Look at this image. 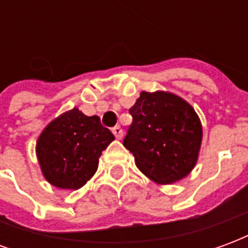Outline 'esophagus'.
Segmentation results:
<instances>
[{"label": "esophagus", "instance_id": "obj_1", "mask_svg": "<svg viewBox=\"0 0 248 248\" xmlns=\"http://www.w3.org/2000/svg\"><path fill=\"white\" fill-rule=\"evenodd\" d=\"M113 134L115 135L117 140H121L122 135H124V130L121 129V126H115V127H113Z\"/></svg>", "mask_w": 248, "mask_h": 248}]
</instances>
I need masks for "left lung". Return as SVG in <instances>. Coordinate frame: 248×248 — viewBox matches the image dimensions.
Here are the masks:
<instances>
[{"label": "left lung", "instance_id": "obj_1", "mask_svg": "<svg viewBox=\"0 0 248 248\" xmlns=\"http://www.w3.org/2000/svg\"><path fill=\"white\" fill-rule=\"evenodd\" d=\"M133 124L124 146L140 171L156 185H172L195 167L202 122L190 103L170 92H142L130 108Z\"/></svg>", "mask_w": 248, "mask_h": 248}]
</instances>
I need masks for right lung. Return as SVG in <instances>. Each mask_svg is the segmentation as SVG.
<instances>
[{"instance_id": "1", "label": "right lung", "mask_w": 248, "mask_h": 248, "mask_svg": "<svg viewBox=\"0 0 248 248\" xmlns=\"http://www.w3.org/2000/svg\"><path fill=\"white\" fill-rule=\"evenodd\" d=\"M114 140L98 115L74 108L47 124L37 140L35 154L42 175L51 186L78 190L95 174L102 151Z\"/></svg>"}]
</instances>
